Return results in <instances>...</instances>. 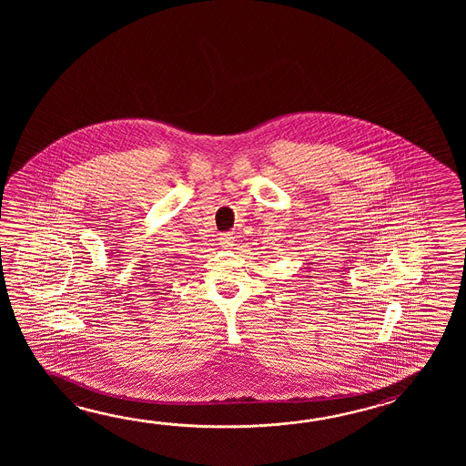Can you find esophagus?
Here are the masks:
<instances>
[{
  "label": "esophagus",
  "mask_w": 466,
  "mask_h": 466,
  "mask_svg": "<svg viewBox=\"0 0 466 466\" xmlns=\"http://www.w3.org/2000/svg\"><path fill=\"white\" fill-rule=\"evenodd\" d=\"M219 241H221V245L225 248L231 247L233 245V235L231 233H223L221 238H219Z\"/></svg>",
  "instance_id": "esophagus-1"
}]
</instances>
